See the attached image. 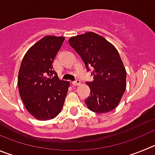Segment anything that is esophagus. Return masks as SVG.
Returning <instances> with one entry per match:
<instances>
[{
  "mask_svg": "<svg viewBox=\"0 0 155 155\" xmlns=\"http://www.w3.org/2000/svg\"><path fill=\"white\" fill-rule=\"evenodd\" d=\"M73 84L74 85V86H79V85L81 84L80 80H79V79H76V80L73 81Z\"/></svg>",
  "mask_w": 155,
  "mask_h": 155,
  "instance_id": "34e87169",
  "label": "esophagus"
}]
</instances>
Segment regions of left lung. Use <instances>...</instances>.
I'll use <instances>...</instances> for the list:
<instances>
[{
    "mask_svg": "<svg viewBox=\"0 0 155 155\" xmlns=\"http://www.w3.org/2000/svg\"><path fill=\"white\" fill-rule=\"evenodd\" d=\"M69 43L81 56L93 81L87 82L90 95L85 100L89 110L106 113L118 106L126 88V70L118 50L93 32L69 38Z\"/></svg>",
    "mask_w": 155,
    "mask_h": 155,
    "instance_id": "left-lung-1",
    "label": "left lung"
}]
</instances>
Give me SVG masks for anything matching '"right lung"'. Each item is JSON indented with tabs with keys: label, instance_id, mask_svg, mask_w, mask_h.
I'll use <instances>...</instances> for the list:
<instances>
[{
	"label": "right lung",
	"instance_id": "obj_1",
	"mask_svg": "<svg viewBox=\"0 0 155 155\" xmlns=\"http://www.w3.org/2000/svg\"><path fill=\"white\" fill-rule=\"evenodd\" d=\"M64 40L63 37L46 36L29 49L21 62L19 93L27 110L37 120L53 119L63 108L69 82L59 79L53 62Z\"/></svg>",
	"mask_w": 155,
	"mask_h": 155
}]
</instances>
